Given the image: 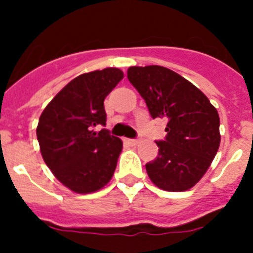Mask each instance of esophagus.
Instances as JSON below:
<instances>
[{"mask_svg":"<svg viewBox=\"0 0 253 253\" xmlns=\"http://www.w3.org/2000/svg\"><path fill=\"white\" fill-rule=\"evenodd\" d=\"M139 138H138V139H128L126 140V142L129 143V144H130V146H137L138 143H139Z\"/></svg>","mask_w":253,"mask_h":253,"instance_id":"34e87169","label":"esophagus"}]
</instances>
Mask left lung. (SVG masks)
I'll list each match as a JSON object with an SVG mask.
<instances>
[{"label":"left lung","mask_w":253,"mask_h":253,"mask_svg":"<svg viewBox=\"0 0 253 253\" xmlns=\"http://www.w3.org/2000/svg\"><path fill=\"white\" fill-rule=\"evenodd\" d=\"M128 80L152 118L167 120L166 138L156 142L158 157L146 165L149 178L166 191L191 189L218 152V111L198 87L165 67H130Z\"/></svg>","instance_id":"8db88e82"}]
</instances>
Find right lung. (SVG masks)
<instances>
[{
    "mask_svg": "<svg viewBox=\"0 0 253 253\" xmlns=\"http://www.w3.org/2000/svg\"><path fill=\"white\" fill-rule=\"evenodd\" d=\"M119 68L84 73L64 86L40 115L37 137L46 166L78 194L93 193L110 181L123 142L106 125L104 100L122 81Z\"/></svg>",
    "mask_w": 253,
    "mask_h": 253,
    "instance_id": "1",
    "label": "right lung"
}]
</instances>
